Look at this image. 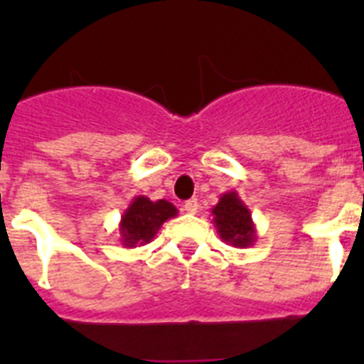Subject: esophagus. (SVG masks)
I'll use <instances>...</instances> for the list:
<instances>
[{
  "label": "esophagus",
  "instance_id": "34e87169",
  "mask_svg": "<svg viewBox=\"0 0 364 364\" xmlns=\"http://www.w3.org/2000/svg\"><path fill=\"white\" fill-rule=\"evenodd\" d=\"M184 211L189 215H195L198 211V200L197 198H189L188 202H184Z\"/></svg>",
  "mask_w": 364,
  "mask_h": 364
}]
</instances>
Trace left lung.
I'll return each instance as SVG.
<instances>
[{
  "instance_id": "8db88e82",
  "label": "left lung",
  "mask_w": 364,
  "mask_h": 364,
  "mask_svg": "<svg viewBox=\"0 0 364 364\" xmlns=\"http://www.w3.org/2000/svg\"><path fill=\"white\" fill-rule=\"evenodd\" d=\"M218 237L233 247H250L257 240L252 211L240 200L239 193L228 191L211 208Z\"/></svg>"
}]
</instances>
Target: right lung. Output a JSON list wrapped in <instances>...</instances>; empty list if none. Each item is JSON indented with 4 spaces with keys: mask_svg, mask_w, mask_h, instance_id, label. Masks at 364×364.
<instances>
[{
    "mask_svg": "<svg viewBox=\"0 0 364 364\" xmlns=\"http://www.w3.org/2000/svg\"><path fill=\"white\" fill-rule=\"evenodd\" d=\"M178 210L167 200H149L140 195L131 200L118 224L120 242L124 247H136L151 242L156 237L162 224L176 217Z\"/></svg>",
    "mask_w": 364,
    "mask_h": 364,
    "instance_id": "add662e5",
    "label": "right lung"
}]
</instances>
